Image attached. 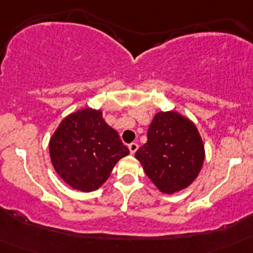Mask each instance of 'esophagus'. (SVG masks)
Masks as SVG:
<instances>
[{
  "mask_svg": "<svg viewBox=\"0 0 253 253\" xmlns=\"http://www.w3.org/2000/svg\"><path fill=\"white\" fill-rule=\"evenodd\" d=\"M129 151H130V153L131 154H134L135 153V152H137V149H138V143L137 142H133V143H130V144H129Z\"/></svg>",
  "mask_w": 253,
  "mask_h": 253,
  "instance_id": "esophagus-1",
  "label": "esophagus"
}]
</instances>
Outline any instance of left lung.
<instances>
[{
	"mask_svg": "<svg viewBox=\"0 0 253 253\" xmlns=\"http://www.w3.org/2000/svg\"><path fill=\"white\" fill-rule=\"evenodd\" d=\"M204 146L193 122L175 111L158 113L137 152L146 175L166 194L189 186L204 163Z\"/></svg>",
	"mask_w": 253,
	"mask_h": 253,
	"instance_id": "8db88e82",
	"label": "left lung"
}]
</instances>
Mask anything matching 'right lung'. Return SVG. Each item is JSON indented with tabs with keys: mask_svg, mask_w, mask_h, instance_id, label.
I'll return each mask as SVG.
<instances>
[{
	"mask_svg": "<svg viewBox=\"0 0 253 253\" xmlns=\"http://www.w3.org/2000/svg\"><path fill=\"white\" fill-rule=\"evenodd\" d=\"M49 152L58 175L71 187L87 193L99 189L116 162L129 154L118 131L93 109L67 116L53 134Z\"/></svg>",
	"mask_w": 253,
	"mask_h": 253,
	"instance_id": "right-lung-1",
	"label": "right lung"
}]
</instances>
